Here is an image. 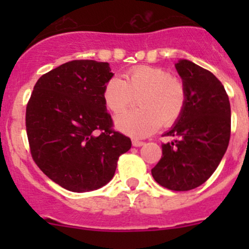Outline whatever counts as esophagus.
<instances>
[{
    "instance_id": "34e87169",
    "label": "esophagus",
    "mask_w": 249,
    "mask_h": 249,
    "mask_svg": "<svg viewBox=\"0 0 249 249\" xmlns=\"http://www.w3.org/2000/svg\"><path fill=\"white\" fill-rule=\"evenodd\" d=\"M144 144V142L143 141H140V140H132V145L134 147H141V145Z\"/></svg>"
}]
</instances>
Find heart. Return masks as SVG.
<instances>
[{"label":"heart","instance_id":"b5f03b06","mask_svg":"<svg viewBox=\"0 0 249 249\" xmlns=\"http://www.w3.org/2000/svg\"><path fill=\"white\" fill-rule=\"evenodd\" d=\"M139 108L119 115L115 125L120 131L143 137L154 132L160 124L171 125L182 115L187 102L184 83L161 67L136 66L113 77L104 89L105 104L114 114L136 102Z\"/></svg>","mask_w":249,"mask_h":249}]
</instances>
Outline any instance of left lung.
<instances>
[{
    "label": "left lung",
    "instance_id": "1",
    "mask_svg": "<svg viewBox=\"0 0 249 249\" xmlns=\"http://www.w3.org/2000/svg\"><path fill=\"white\" fill-rule=\"evenodd\" d=\"M187 90L182 115L165 136L162 157L152 169L162 187L187 192L203 184L212 176L229 145L231 109L220 80L189 60L175 65Z\"/></svg>",
    "mask_w": 249,
    "mask_h": 249
}]
</instances>
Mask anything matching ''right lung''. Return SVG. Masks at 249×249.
<instances>
[{
  "label": "right lung",
  "instance_id": "right-lung-1",
  "mask_svg": "<svg viewBox=\"0 0 249 249\" xmlns=\"http://www.w3.org/2000/svg\"><path fill=\"white\" fill-rule=\"evenodd\" d=\"M108 62L73 60L43 74L26 106L34 161L53 182L74 193L99 189L114 176L131 140L113 130L104 89Z\"/></svg>",
  "mask_w": 249,
  "mask_h": 249
}]
</instances>
